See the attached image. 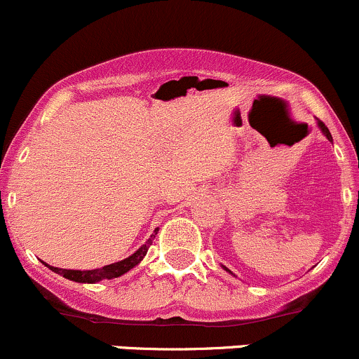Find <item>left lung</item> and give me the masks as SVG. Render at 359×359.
Returning a JSON list of instances; mask_svg holds the SVG:
<instances>
[{
    "label": "left lung",
    "instance_id": "1",
    "mask_svg": "<svg viewBox=\"0 0 359 359\" xmlns=\"http://www.w3.org/2000/svg\"><path fill=\"white\" fill-rule=\"evenodd\" d=\"M317 126H319V128H320V131H323V133H324V137H325V138H327V140H329V142H332V137H331V133H329L327 126H325L323 121H319V119H317ZM224 270H228V269H226V266H224ZM228 271H229V270H228Z\"/></svg>",
    "mask_w": 359,
    "mask_h": 359
}]
</instances>
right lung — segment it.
<instances>
[{
  "mask_svg": "<svg viewBox=\"0 0 359 359\" xmlns=\"http://www.w3.org/2000/svg\"><path fill=\"white\" fill-rule=\"evenodd\" d=\"M158 233V228L155 229L154 234H151L150 238L145 241V245H142L140 248L135 251L131 257H128L125 259H121V262H116V263H111V265H106L102 266V269H96V270H65V269H57V266H50L45 263V266H48L52 271H55V273L62 275L64 278L67 280H72V282H79V283H96V282H101V280L104 278H118L121 277V275H125L126 271H130L131 269H135V266L138 265L140 262H142L143 258H145L148 248H150V245L154 243L155 240V234Z\"/></svg>",
  "mask_w": 359,
  "mask_h": 359,
  "instance_id": "right-lung-1",
  "label": "right lung"
}]
</instances>
